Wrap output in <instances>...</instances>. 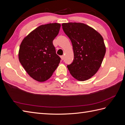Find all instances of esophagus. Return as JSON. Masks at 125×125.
I'll return each mask as SVG.
<instances>
[{
    "label": "esophagus",
    "instance_id": "obj_1",
    "mask_svg": "<svg viewBox=\"0 0 125 125\" xmlns=\"http://www.w3.org/2000/svg\"><path fill=\"white\" fill-rule=\"evenodd\" d=\"M64 55H62V56H61V60H64Z\"/></svg>",
    "mask_w": 125,
    "mask_h": 125
}]
</instances>
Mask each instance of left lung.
I'll return each instance as SVG.
<instances>
[{
    "mask_svg": "<svg viewBox=\"0 0 125 125\" xmlns=\"http://www.w3.org/2000/svg\"><path fill=\"white\" fill-rule=\"evenodd\" d=\"M62 26L73 47V62L67 65L70 73L79 81L90 79L100 69L105 54L102 36L83 23H65Z\"/></svg>",
    "mask_w": 125,
    "mask_h": 125,
    "instance_id": "8db88e82",
    "label": "left lung"
}]
</instances>
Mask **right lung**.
<instances>
[{
	"label": "right lung",
	"instance_id": "obj_1",
	"mask_svg": "<svg viewBox=\"0 0 125 125\" xmlns=\"http://www.w3.org/2000/svg\"><path fill=\"white\" fill-rule=\"evenodd\" d=\"M60 27L57 23L40 25L25 37L20 45V62L28 74L39 82L49 79L60 62L53 44Z\"/></svg>",
	"mask_w": 125,
	"mask_h": 125
}]
</instances>
